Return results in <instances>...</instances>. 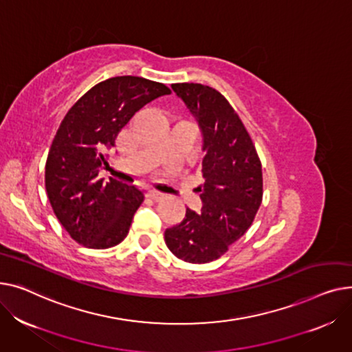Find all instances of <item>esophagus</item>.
Instances as JSON below:
<instances>
[{"mask_svg": "<svg viewBox=\"0 0 352 352\" xmlns=\"http://www.w3.org/2000/svg\"><path fill=\"white\" fill-rule=\"evenodd\" d=\"M148 197L152 199V200H155V201H160V200L164 199V195L160 193V192H157V190H149Z\"/></svg>", "mask_w": 352, "mask_h": 352, "instance_id": "esophagus-1", "label": "esophagus"}]
</instances>
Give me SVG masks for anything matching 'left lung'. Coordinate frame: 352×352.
Segmentation results:
<instances>
[{"label":"left lung","instance_id":"left-lung-1","mask_svg":"<svg viewBox=\"0 0 352 352\" xmlns=\"http://www.w3.org/2000/svg\"><path fill=\"white\" fill-rule=\"evenodd\" d=\"M173 91L203 132L201 212L188 209L166 229L164 241L180 260L204 264L220 258L257 214L263 200L261 162L241 119L219 91L201 84H173Z\"/></svg>","mask_w":352,"mask_h":352}]
</instances>
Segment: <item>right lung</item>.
Returning a JSON list of instances; mask_svg holds the SVG:
<instances>
[{"mask_svg":"<svg viewBox=\"0 0 352 352\" xmlns=\"http://www.w3.org/2000/svg\"><path fill=\"white\" fill-rule=\"evenodd\" d=\"M170 94L160 82L115 76L82 95L62 119L45 163V189L56 219L76 243L100 250L128 236L144 196L112 177L105 183L98 173L132 116Z\"/></svg>","mask_w":352,"mask_h":352,"instance_id":"right-lung-1","label":"right lung"}]
</instances>
